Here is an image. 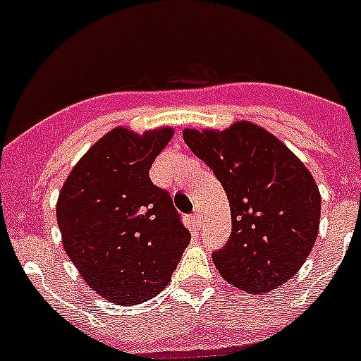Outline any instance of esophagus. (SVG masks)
<instances>
[{
  "label": "esophagus",
  "instance_id": "obj_1",
  "mask_svg": "<svg viewBox=\"0 0 361 361\" xmlns=\"http://www.w3.org/2000/svg\"><path fill=\"white\" fill-rule=\"evenodd\" d=\"M191 222H193V226H195V228L199 229L200 226H202V215H200L199 212H195V213H193V215H191Z\"/></svg>",
  "mask_w": 361,
  "mask_h": 361
}]
</instances>
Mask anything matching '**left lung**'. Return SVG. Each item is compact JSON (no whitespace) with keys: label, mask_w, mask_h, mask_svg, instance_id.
Listing matches in <instances>:
<instances>
[{"label":"left lung","mask_w":361,"mask_h":361,"mask_svg":"<svg viewBox=\"0 0 361 361\" xmlns=\"http://www.w3.org/2000/svg\"><path fill=\"white\" fill-rule=\"evenodd\" d=\"M219 178L231 209V235L213 262L231 286L267 293L304 266L318 237L322 199L311 171L273 133L250 121L226 130L183 132Z\"/></svg>","instance_id":"obj_1"}]
</instances>
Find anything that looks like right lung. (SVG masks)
Listing matches in <instances>:
<instances>
[{
	"instance_id": "obj_1",
	"label": "right lung",
	"mask_w": 361,
	"mask_h": 361,
	"mask_svg": "<svg viewBox=\"0 0 361 361\" xmlns=\"http://www.w3.org/2000/svg\"><path fill=\"white\" fill-rule=\"evenodd\" d=\"M173 137L162 126L142 135L117 126L66 177L56 215L63 247L85 282L117 305H137L170 283L190 231L149 168Z\"/></svg>"
}]
</instances>
